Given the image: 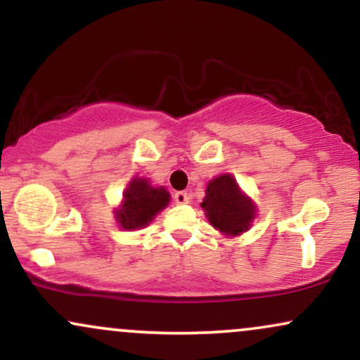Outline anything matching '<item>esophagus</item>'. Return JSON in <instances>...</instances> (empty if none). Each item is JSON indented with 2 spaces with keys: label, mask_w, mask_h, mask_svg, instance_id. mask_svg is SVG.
I'll use <instances>...</instances> for the list:
<instances>
[{
  "label": "esophagus",
  "mask_w": 360,
  "mask_h": 360,
  "mask_svg": "<svg viewBox=\"0 0 360 360\" xmlns=\"http://www.w3.org/2000/svg\"><path fill=\"white\" fill-rule=\"evenodd\" d=\"M188 200H189V194L186 193V191H177V193L174 194V201H176L177 205L188 203Z\"/></svg>",
  "instance_id": "1"
}]
</instances>
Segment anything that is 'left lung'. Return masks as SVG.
I'll return each mask as SVG.
<instances>
[{"label": "left lung", "instance_id": "left-lung-1", "mask_svg": "<svg viewBox=\"0 0 360 360\" xmlns=\"http://www.w3.org/2000/svg\"><path fill=\"white\" fill-rule=\"evenodd\" d=\"M201 208L214 229L226 235H240L254 220V205L240 193L230 174L210 181Z\"/></svg>", "mask_w": 360, "mask_h": 360}]
</instances>
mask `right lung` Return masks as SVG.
Returning <instances> with one entry per match:
<instances>
[{
	"mask_svg": "<svg viewBox=\"0 0 360 360\" xmlns=\"http://www.w3.org/2000/svg\"><path fill=\"white\" fill-rule=\"evenodd\" d=\"M169 203V193L164 188H152L147 179L135 177L123 194V206L117 220L125 230L148 225L152 218Z\"/></svg>",
	"mask_w": 360,
	"mask_h": 360,
	"instance_id": "add662e5",
	"label": "right lung"
}]
</instances>
